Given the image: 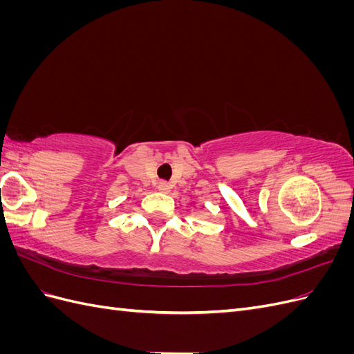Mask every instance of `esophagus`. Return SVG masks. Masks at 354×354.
Returning a JSON list of instances; mask_svg holds the SVG:
<instances>
[{"label": "esophagus", "mask_w": 354, "mask_h": 354, "mask_svg": "<svg viewBox=\"0 0 354 354\" xmlns=\"http://www.w3.org/2000/svg\"><path fill=\"white\" fill-rule=\"evenodd\" d=\"M158 190L162 192V194H168V192H169V185L165 183V181H159V183H158Z\"/></svg>", "instance_id": "esophagus-1"}]
</instances>
